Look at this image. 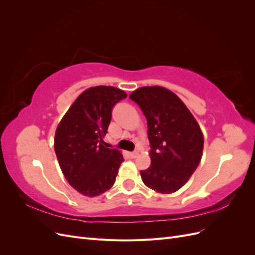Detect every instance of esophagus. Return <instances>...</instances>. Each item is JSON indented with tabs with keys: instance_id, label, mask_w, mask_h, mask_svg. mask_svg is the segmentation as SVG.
Listing matches in <instances>:
<instances>
[{
	"instance_id": "34e87169",
	"label": "esophagus",
	"mask_w": 255,
	"mask_h": 255,
	"mask_svg": "<svg viewBox=\"0 0 255 255\" xmlns=\"http://www.w3.org/2000/svg\"><path fill=\"white\" fill-rule=\"evenodd\" d=\"M128 155H129V157H130V158H136V157L138 156V152H137V151L130 152V153L128 154Z\"/></svg>"
}]
</instances>
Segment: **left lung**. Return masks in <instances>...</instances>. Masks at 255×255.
I'll use <instances>...</instances> for the list:
<instances>
[{"label": "left lung", "mask_w": 255, "mask_h": 255, "mask_svg": "<svg viewBox=\"0 0 255 255\" xmlns=\"http://www.w3.org/2000/svg\"><path fill=\"white\" fill-rule=\"evenodd\" d=\"M128 98L140 107L148 125L151 166L140 171L142 182L160 194H172L201 160V128L181 99L164 87H141Z\"/></svg>", "instance_id": "1"}]
</instances>
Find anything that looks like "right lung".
Segmentation results:
<instances>
[{
	"instance_id": "1",
	"label": "right lung",
	"mask_w": 255,
	"mask_h": 255,
	"mask_svg": "<svg viewBox=\"0 0 255 255\" xmlns=\"http://www.w3.org/2000/svg\"><path fill=\"white\" fill-rule=\"evenodd\" d=\"M128 96L112 86L85 90L75 100L56 128L54 149L65 177L87 197L109 190L123 160L117 149L104 145L113 107Z\"/></svg>"
}]
</instances>
